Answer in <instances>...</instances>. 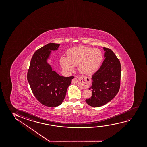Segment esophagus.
<instances>
[{"label": "esophagus", "instance_id": "34e87169", "mask_svg": "<svg viewBox=\"0 0 147 147\" xmlns=\"http://www.w3.org/2000/svg\"><path fill=\"white\" fill-rule=\"evenodd\" d=\"M81 81H80V84L81 86L84 87L85 88H87L89 87L90 85V83L89 82V79L87 77H84L82 78L81 79ZM72 83L73 84H77V79L76 78H74L73 79L72 81Z\"/></svg>", "mask_w": 147, "mask_h": 147}]
</instances>
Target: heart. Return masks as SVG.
<instances>
[{
	"instance_id": "b5f03b06",
	"label": "heart",
	"mask_w": 147,
	"mask_h": 147,
	"mask_svg": "<svg viewBox=\"0 0 147 147\" xmlns=\"http://www.w3.org/2000/svg\"><path fill=\"white\" fill-rule=\"evenodd\" d=\"M67 54L68 57L62 56L60 59V64L63 70L70 72L78 65L80 72L88 75L98 70L103 60L102 54L99 49L86 47L70 49Z\"/></svg>"
}]
</instances>
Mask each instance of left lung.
Segmentation results:
<instances>
[{"instance_id":"1","label":"left lung","mask_w":147,"mask_h":147,"mask_svg":"<svg viewBox=\"0 0 147 147\" xmlns=\"http://www.w3.org/2000/svg\"><path fill=\"white\" fill-rule=\"evenodd\" d=\"M105 59L98 70L92 76L89 88L92 96L86 99L91 107H99L111 100L119 91L121 85L120 61L111 49L103 48Z\"/></svg>"}]
</instances>
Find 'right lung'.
<instances>
[{
  "label": "right lung",
  "mask_w": 147,
  "mask_h": 147,
  "mask_svg": "<svg viewBox=\"0 0 147 147\" xmlns=\"http://www.w3.org/2000/svg\"><path fill=\"white\" fill-rule=\"evenodd\" d=\"M60 44L49 43L34 52L30 61L27 79L36 99L47 107H58L64 99L67 90L74 76L64 77L52 70L47 62L51 51Z\"/></svg>",
  "instance_id": "right-lung-1"
}]
</instances>
